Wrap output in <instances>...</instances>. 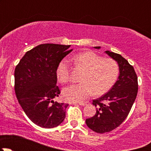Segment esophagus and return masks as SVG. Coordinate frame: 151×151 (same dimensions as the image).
Returning <instances> with one entry per match:
<instances>
[{
	"label": "esophagus",
	"mask_w": 151,
	"mask_h": 151,
	"mask_svg": "<svg viewBox=\"0 0 151 151\" xmlns=\"http://www.w3.org/2000/svg\"><path fill=\"white\" fill-rule=\"evenodd\" d=\"M73 104H78L79 105H80V106H85V105H87V104H88V101H86V102H79V103H73Z\"/></svg>",
	"instance_id": "esophagus-1"
}]
</instances>
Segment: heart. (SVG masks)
<instances>
[{"label": "heart", "instance_id": "heart-1", "mask_svg": "<svg viewBox=\"0 0 151 151\" xmlns=\"http://www.w3.org/2000/svg\"><path fill=\"white\" fill-rule=\"evenodd\" d=\"M77 66L85 69L81 83L71 85L63 88L62 94L69 101H83L93 93L101 95L109 91L119 75V66L112 58H103L92 51L79 53L71 58ZM69 62L63 59L56 69L59 82L66 83L69 80Z\"/></svg>", "mask_w": 151, "mask_h": 151}]
</instances>
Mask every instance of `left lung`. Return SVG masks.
<instances>
[{"label": "left lung", "mask_w": 151, "mask_h": 151, "mask_svg": "<svg viewBox=\"0 0 151 151\" xmlns=\"http://www.w3.org/2000/svg\"><path fill=\"white\" fill-rule=\"evenodd\" d=\"M105 52L118 63L119 76L109 92L93 100V105L96 107V113L85 121L88 128L100 134L111 132L125 121L138 91L137 76L134 67L121 55L108 50Z\"/></svg>", "instance_id": "obj_1"}]
</instances>
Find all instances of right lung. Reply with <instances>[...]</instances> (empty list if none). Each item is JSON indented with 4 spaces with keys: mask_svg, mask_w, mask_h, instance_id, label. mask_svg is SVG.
<instances>
[{
    "mask_svg": "<svg viewBox=\"0 0 151 151\" xmlns=\"http://www.w3.org/2000/svg\"><path fill=\"white\" fill-rule=\"evenodd\" d=\"M71 45L43 44L29 50L14 71L17 98L29 119L46 129L59 126L66 117L68 104L54 99L60 91L56 69L62 59L73 50Z\"/></svg>",
    "mask_w": 151,
    "mask_h": 151,
    "instance_id": "add662e5",
    "label": "right lung"
}]
</instances>
